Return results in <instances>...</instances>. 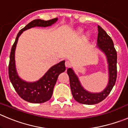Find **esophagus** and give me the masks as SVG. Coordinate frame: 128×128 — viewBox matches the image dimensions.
Listing matches in <instances>:
<instances>
[{"label": "esophagus", "instance_id": "obj_1", "mask_svg": "<svg viewBox=\"0 0 128 128\" xmlns=\"http://www.w3.org/2000/svg\"><path fill=\"white\" fill-rule=\"evenodd\" d=\"M65 64V66H66V68L69 67L70 65V62H68V61H66Z\"/></svg>", "mask_w": 128, "mask_h": 128}]
</instances>
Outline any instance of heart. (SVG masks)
I'll list each match as a JSON object with an SVG mask.
<instances>
[{"label": "heart", "mask_w": 128, "mask_h": 128, "mask_svg": "<svg viewBox=\"0 0 128 128\" xmlns=\"http://www.w3.org/2000/svg\"><path fill=\"white\" fill-rule=\"evenodd\" d=\"M83 32H84V29H82V28H78V29L76 30V34L77 36H80V35H81L82 33H83ZM91 38H92L91 32H87L84 37V41L85 42H88L90 40V39H91Z\"/></svg>", "instance_id": "obj_1"}]
</instances>
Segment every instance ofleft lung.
<instances>
[{"label":"left lung","instance_id":"left-lung-1","mask_svg":"<svg viewBox=\"0 0 128 128\" xmlns=\"http://www.w3.org/2000/svg\"><path fill=\"white\" fill-rule=\"evenodd\" d=\"M98 46L96 47L104 53L108 63V82L106 88L100 92H90L82 86L72 68H68L67 69L71 92L74 99L77 102L84 104H95L103 100L110 93L117 79V55L114 42L101 27L98 26Z\"/></svg>","mask_w":128,"mask_h":128}]
</instances>
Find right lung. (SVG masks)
Listing matches in <instances>:
<instances>
[{"instance_id":"right-lung-1","label":"right lung","mask_w":128,"mask_h":128,"mask_svg":"<svg viewBox=\"0 0 128 128\" xmlns=\"http://www.w3.org/2000/svg\"><path fill=\"white\" fill-rule=\"evenodd\" d=\"M58 18L49 20L36 19L28 24L18 33L10 54L9 64V77L14 88L20 98L32 103H43L51 98L53 89L58 76L66 70L65 61L63 60L53 65L40 80L34 82H28L18 76L15 64V50L20 36L28 29L34 27L47 28L56 23Z\"/></svg>"}]
</instances>
